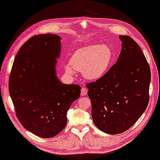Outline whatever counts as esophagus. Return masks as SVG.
<instances>
[{
    "mask_svg": "<svg viewBox=\"0 0 160 160\" xmlns=\"http://www.w3.org/2000/svg\"><path fill=\"white\" fill-rule=\"evenodd\" d=\"M87 93H88V90L86 88L82 87L81 88V92H80L81 96H85V95H87Z\"/></svg>",
    "mask_w": 160,
    "mask_h": 160,
    "instance_id": "1",
    "label": "esophagus"
}]
</instances>
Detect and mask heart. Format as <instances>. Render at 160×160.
I'll use <instances>...</instances> for the list:
<instances>
[{"label":"heart","mask_w":160,"mask_h":160,"mask_svg":"<svg viewBox=\"0 0 160 160\" xmlns=\"http://www.w3.org/2000/svg\"><path fill=\"white\" fill-rule=\"evenodd\" d=\"M113 57V51L108 45H88L74 52L65 70L70 75H73L74 70L81 71L85 80L95 81L106 74Z\"/></svg>","instance_id":"heart-1"}]
</instances>
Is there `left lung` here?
<instances>
[{"label":"left lung","mask_w":160,"mask_h":160,"mask_svg":"<svg viewBox=\"0 0 160 160\" xmlns=\"http://www.w3.org/2000/svg\"><path fill=\"white\" fill-rule=\"evenodd\" d=\"M116 63L94 82L86 85L95 125L108 134L124 132L137 122L149 103L151 72L140 47L128 36H119Z\"/></svg>","instance_id":"left-lung-1"}]
</instances>
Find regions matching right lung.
<instances>
[{
  "mask_svg": "<svg viewBox=\"0 0 160 160\" xmlns=\"http://www.w3.org/2000/svg\"><path fill=\"white\" fill-rule=\"evenodd\" d=\"M61 39L52 34L28 39L18 50L9 78L19 121L28 132L46 139L64 129L67 113L80 95L79 85L63 84L57 75Z\"/></svg>",
  "mask_w": 160,
  "mask_h": 160,
  "instance_id": "add662e5",
  "label": "right lung"
}]
</instances>
